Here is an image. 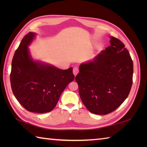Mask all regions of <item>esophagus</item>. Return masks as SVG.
Instances as JSON below:
<instances>
[{
	"label": "esophagus",
	"instance_id": "34e87169",
	"mask_svg": "<svg viewBox=\"0 0 147 147\" xmlns=\"http://www.w3.org/2000/svg\"><path fill=\"white\" fill-rule=\"evenodd\" d=\"M73 72L74 75L76 76L77 75V74L79 73V69L77 67H74V68H73Z\"/></svg>",
	"mask_w": 147,
	"mask_h": 147
}]
</instances>
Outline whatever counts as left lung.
I'll list each match as a JSON object with an SVG mask.
<instances>
[{
  "label": "left lung",
  "instance_id": "8db88e82",
  "mask_svg": "<svg viewBox=\"0 0 147 147\" xmlns=\"http://www.w3.org/2000/svg\"><path fill=\"white\" fill-rule=\"evenodd\" d=\"M110 43L93 61L81 64L75 78L81 100L95 114L106 115L119 107L133 83V63L129 52L114 36Z\"/></svg>",
  "mask_w": 147,
  "mask_h": 147
}]
</instances>
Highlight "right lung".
Returning <instances> with one entry per match:
<instances>
[{
	"label": "right lung",
	"mask_w": 147,
	"mask_h": 147,
	"mask_svg": "<svg viewBox=\"0 0 147 147\" xmlns=\"http://www.w3.org/2000/svg\"><path fill=\"white\" fill-rule=\"evenodd\" d=\"M35 35L30 32L22 39L12 58L10 81L14 95L26 110L45 113L54 109L74 76L72 67L62 70L33 60L28 47Z\"/></svg>",
	"instance_id": "1"
}]
</instances>
